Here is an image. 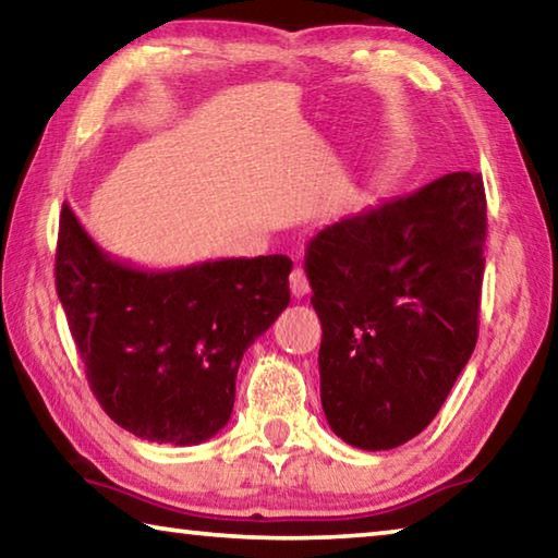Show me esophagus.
<instances>
[{
    "label": "esophagus",
    "instance_id": "esophagus-1",
    "mask_svg": "<svg viewBox=\"0 0 558 558\" xmlns=\"http://www.w3.org/2000/svg\"><path fill=\"white\" fill-rule=\"evenodd\" d=\"M290 292L295 298H305L310 292V280H307L305 270H302V268H295L290 272Z\"/></svg>",
    "mask_w": 558,
    "mask_h": 558
}]
</instances>
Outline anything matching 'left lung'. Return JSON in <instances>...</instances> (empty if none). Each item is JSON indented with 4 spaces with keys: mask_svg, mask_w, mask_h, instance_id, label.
Returning a JSON list of instances; mask_svg holds the SVG:
<instances>
[{
    "mask_svg": "<svg viewBox=\"0 0 558 558\" xmlns=\"http://www.w3.org/2000/svg\"><path fill=\"white\" fill-rule=\"evenodd\" d=\"M485 239L483 177L450 172L310 241L319 399L349 446L399 448L436 418L477 342Z\"/></svg>",
    "mask_w": 558,
    "mask_h": 558,
    "instance_id": "obj_1",
    "label": "left lung"
}]
</instances>
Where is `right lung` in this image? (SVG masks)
Returning <instances> with one entry per match:
<instances>
[{
	"label": "right lung",
	"instance_id": "add662e5",
	"mask_svg": "<svg viewBox=\"0 0 558 558\" xmlns=\"http://www.w3.org/2000/svg\"><path fill=\"white\" fill-rule=\"evenodd\" d=\"M290 270L288 256L143 270L61 209L56 292L90 391L149 442L196 446L229 423L243 352L288 307Z\"/></svg>",
	"mask_w": 558,
	"mask_h": 558
}]
</instances>
